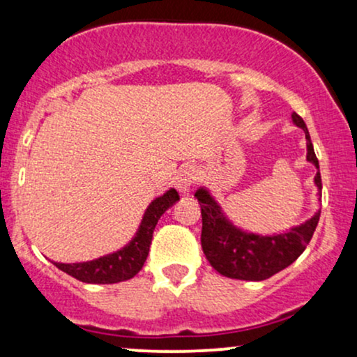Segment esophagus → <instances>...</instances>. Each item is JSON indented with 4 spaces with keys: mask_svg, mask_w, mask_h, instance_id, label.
I'll list each match as a JSON object with an SVG mask.
<instances>
[{
    "mask_svg": "<svg viewBox=\"0 0 357 357\" xmlns=\"http://www.w3.org/2000/svg\"><path fill=\"white\" fill-rule=\"evenodd\" d=\"M195 181H196V169L191 166H186L179 171L178 178H176V188H178V191L181 192V195H188Z\"/></svg>",
    "mask_w": 357,
    "mask_h": 357,
    "instance_id": "1",
    "label": "esophagus"
}]
</instances>
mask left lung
<instances>
[{
  "label": "left lung",
  "instance_id": "1",
  "mask_svg": "<svg viewBox=\"0 0 357 357\" xmlns=\"http://www.w3.org/2000/svg\"><path fill=\"white\" fill-rule=\"evenodd\" d=\"M292 122L305 132L307 161L317 169L314 183L321 191L322 181L319 173V161L315 158L309 130L302 117L296 112L292 114ZM195 196L202 206L203 253L216 272L236 280H265L294 264L309 245L321 216V211L317 210L309 220L292 227L290 230L273 233V235H258L236 227L225 215L221 204L216 202L208 188H198Z\"/></svg>",
  "mask_w": 357,
  "mask_h": 357
}]
</instances>
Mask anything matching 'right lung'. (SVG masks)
Returning <instances> with one entry per match:
<instances>
[{
    "label": "right lung",
    "mask_w": 357,
    "mask_h": 357,
    "mask_svg": "<svg viewBox=\"0 0 357 357\" xmlns=\"http://www.w3.org/2000/svg\"><path fill=\"white\" fill-rule=\"evenodd\" d=\"M178 199L179 195L174 188L167 190L165 195L154 198L149 203V206L146 208L136 235L117 252L107 253V255L90 261H79V264L53 261V265L60 268L61 272L77 278V280L85 282V284H117V282L129 280V278L139 273L147 255H149V247L151 241H153V233L155 225H158V220Z\"/></svg>",
    "instance_id": "right-lung-1"
}]
</instances>
